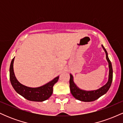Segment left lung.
<instances>
[{"mask_svg": "<svg viewBox=\"0 0 123 123\" xmlns=\"http://www.w3.org/2000/svg\"><path fill=\"white\" fill-rule=\"evenodd\" d=\"M103 49L106 53V58L109 63V79L108 81L105 86H104L98 90H94V91H85V90H80L76 86L73 81V76L70 74V80H69V87L71 94L76 99L83 102H91V101H95L101 96L107 92L111 87V82L113 80V69L111 61L109 59L106 49L102 46Z\"/></svg>", "mask_w": 123, "mask_h": 123, "instance_id": "8db88e82", "label": "left lung"}]
</instances>
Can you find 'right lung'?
<instances>
[{
  "instance_id": "right-lung-1",
  "label": "right lung",
  "mask_w": 123,
  "mask_h": 123,
  "mask_svg": "<svg viewBox=\"0 0 123 123\" xmlns=\"http://www.w3.org/2000/svg\"><path fill=\"white\" fill-rule=\"evenodd\" d=\"M14 60V58L12 60L10 67V80L15 91L24 98L31 101L42 102L50 98L53 94V86L58 80L59 76L41 87L37 88L26 87L21 84L15 77L13 69Z\"/></svg>"
}]
</instances>
